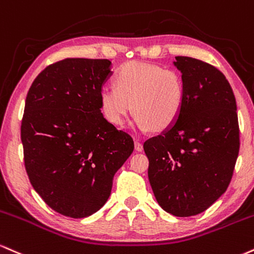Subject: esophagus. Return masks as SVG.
I'll return each instance as SVG.
<instances>
[{
  "label": "esophagus",
  "mask_w": 254,
  "mask_h": 254,
  "mask_svg": "<svg viewBox=\"0 0 254 254\" xmlns=\"http://www.w3.org/2000/svg\"><path fill=\"white\" fill-rule=\"evenodd\" d=\"M134 146H135V151L141 152L142 150H144V146H142V144L139 141V140H135V142H134Z\"/></svg>",
  "instance_id": "1"
}]
</instances>
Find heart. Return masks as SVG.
Wrapping results in <instances>:
<instances>
[{
    "instance_id": "heart-1",
    "label": "heart",
    "mask_w": 254,
    "mask_h": 254,
    "mask_svg": "<svg viewBox=\"0 0 254 254\" xmlns=\"http://www.w3.org/2000/svg\"><path fill=\"white\" fill-rule=\"evenodd\" d=\"M115 85H103L98 92L100 108L110 124L121 126L135 113L132 126L136 132L163 130L177 121L186 101L183 78L177 71L141 62L119 68Z\"/></svg>"
}]
</instances>
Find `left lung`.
Wrapping results in <instances>:
<instances>
[{"label": "left lung", "instance_id": "obj_1", "mask_svg": "<svg viewBox=\"0 0 254 254\" xmlns=\"http://www.w3.org/2000/svg\"><path fill=\"white\" fill-rule=\"evenodd\" d=\"M186 101L177 121L145 141L148 180L160 207L175 216L197 215L227 190L239 153L237 102L216 67L176 57Z\"/></svg>", "mask_w": 254, "mask_h": 254}]
</instances>
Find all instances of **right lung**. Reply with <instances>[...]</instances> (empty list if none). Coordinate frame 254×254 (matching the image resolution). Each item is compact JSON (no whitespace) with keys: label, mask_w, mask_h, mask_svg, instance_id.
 <instances>
[{"label":"right lung","mask_w":254,"mask_h":254,"mask_svg":"<svg viewBox=\"0 0 254 254\" xmlns=\"http://www.w3.org/2000/svg\"><path fill=\"white\" fill-rule=\"evenodd\" d=\"M110 67L108 59H64L39 73L26 97L27 175L45 203L73 219L103 207L114 175L134 150L132 136L101 112L98 92Z\"/></svg>","instance_id":"right-lung-1"}]
</instances>
